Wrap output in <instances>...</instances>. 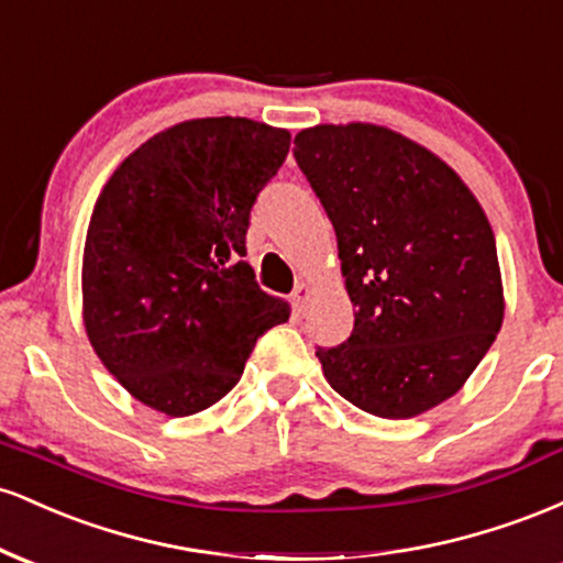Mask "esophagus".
<instances>
[{
	"instance_id": "esophagus-1",
	"label": "esophagus",
	"mask_w": 563,
	"mask_h": 563,
	"mask_svg": "<svg viewBox=\"0 0 563 563\" xmlns=\"http://www.w3.org/2000/svg\"><path fill=\"white\" fill-rule=\"evenodd\" d=\"M309 296H312V286H309V283H299V286L294 288V303H296V312H303V309H307Z\"/></svg>"
}]
</instances>
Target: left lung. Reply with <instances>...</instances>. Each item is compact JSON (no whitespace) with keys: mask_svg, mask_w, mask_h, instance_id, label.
I'll return each instance as SVG.
<instances>
[{"mask_svg":"<svg viewBox=\"0 0 563 563\" xmlns=\"http://www.w3.org/2000/svg\"><path fill=\"white\" fill-rule=\"evenodd\" d=\"M294 145L357 309L344 344L318 346L322 373L371 416H421L461 391L503 325L487 214L442 158L386 126H309Z\"/></svg>","mask_w":563,"mask_h":563,"instance_id":"8db88e82","label":"left lung"}]
</instances>
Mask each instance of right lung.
Returning a JSON list of instances; mask_svg holds the SVG:
<instances>
[{
  "label": "right lung",
  "instance_id": "1",
  "mask_svg": "<svg viewBox=\"0 0 563 563\" xmlns=\"http://www.w3.org/2000/svg\"><path fill=\"white\" fill-rule=\"evenodd\" d=\"M288 147V129L192 119L142 142L102 187L84 243V328L142 405L206 410L241 380L256 339L288 320V301L243 262L254 200Z\"/></svg>",
  "mask_w": 563,
  "mask_h": 563
}]
</instances>
